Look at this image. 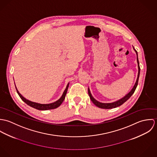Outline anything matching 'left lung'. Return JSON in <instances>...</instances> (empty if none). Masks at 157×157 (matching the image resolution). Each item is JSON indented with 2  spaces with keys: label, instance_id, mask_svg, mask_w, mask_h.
<instances>
[{
  "label": "left lung",
  "instance_id": "8db88e82",
  "mask_svg": "<svg viewBox=\"0 0 157 157\" xmlns=\"http://www.w3.org/2000/svg\"><path fill=\"white\" fill-rule=\"evenodd\" d=\"M133 48L135 50V51L136 52V57H137V63H138V77H137V79H136V83L135 84L134 86V88L132 89V90H131V92H129L126 95H125L123 98H121L120 100H118V101H116L115 102H113V103H101V102H99L97 100H96L92 95L90 92V90L88 88V94H89V95H90V98L91 100V101H92V103L95 105L97 106V107L100 108H102V109H112V108H117L118 106H121V105H123L124 102H126L131 96L134 93L135 90L136 88V86L138 85V79H139V76H140V63H139V61H138V54H137V51L135 50L133 46Z\"/></svg>",
  "mask_w": 157,
  "mask_h": 157
}]
</instances>
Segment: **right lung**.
Returning a JSON list of instances; mask_svg holds the SVG:
<instances>
[{
  "mask_svg": "<svg viewBox=\"0 0 157 157\" xmlns=\"http://www.w3.org/2000/svg\"><path fill=\"white\" fill-rule=\"evenodd\" d=\"M68 86H69V83L67 84L66 89L65 90V91L63 92V95L60 98V99H59L57 101H55L54 103H49V104H40V103L33 102V101H29L28 100H26L25 98H24L22 95L19 93V92L18 91V90H17L16 87V90H17V92L18 95L21 97V98L22 100L25 103H26L28 105H29L31 107L34 108H35L36 109H38V110L45 111V110H49V109H56V108H58L59 106H60L61 105V104L63 103V100L65 98V96H66V94H67V92Z\"/></svg>",
  "mask_w": 157,
  "mask_h": 157,
  "instance_id": "1",
  "label": "right lung"
}]
</instances>
